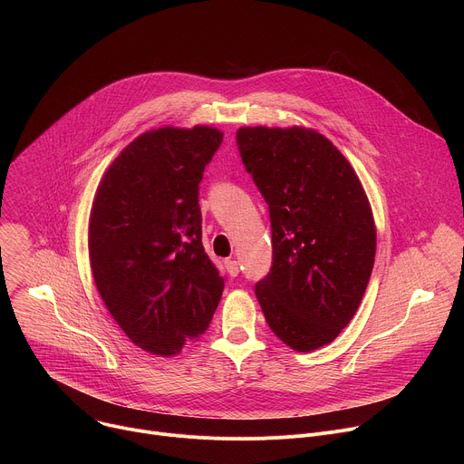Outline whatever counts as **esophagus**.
Instances as JSON below:
<instances>
[{
	"label": "esophagus",
	"mask_w": 464,
	"mask_h": 464,
	"mask_svg": "<svg viewBox=\"0 0 464 464\" xmlns=\"http://www.w3.org/2000/svg\"><path fill=\"white\" fill-rule=\"evenodd\" d=\"M224 266H226V270H227V274H229L231 277H237V276L240 274V266H238V262H237L235 258L224 260Z\"/></svg>",
	"instance_id": "obj_1"
}]
</instances>
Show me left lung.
<instances>
[{"mask_svg":"<svg viewBox=\"0 0 464 464\" xmlns=\"http://www.w3.org/2000/svg\"><path fill=\"white\" fill-rule=\"evenodd\" d=\"M237 147L272 224V268L255 295L274 334L299 353L333 342L371 279L376 229L343 154L304 128H240Z\"/></svg>","mask_w":464,"mask_h":464,"instance_id":"left-lung-1","label":"left lung"}]
</instances>
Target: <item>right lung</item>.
<instances>
[{
	"label": "right lung",
	"mask_w": 464,
	"mask_h": 464,
	"mask_svg": "<svg viewBox=\"0 0 464 464\" xmlns=\"http://www.w3.org/2000/svg\"><path fill=\"white\" fill-rule=\"evenodd\" d=\"M222 145L208 126L160 128L130 143L106 170L90 218L97 290L124 334L172 356L200 338L226 277L202 244L204 170Z\"/></svg>",
	"instance_id": "obj_1"
}]
</instances>
